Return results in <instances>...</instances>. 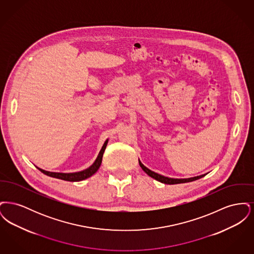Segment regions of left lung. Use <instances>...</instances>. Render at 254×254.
<instances>
[{"instance_id": "1", "label": "left lung", "mask_w": 254, "mask_h": 254, "mask_svg": "<svg viewBox=\"0 0 254 254\" xmlns=\"http://www.w3.org/2000/svg\"><path fill=\"white\" fill-rule=\"evenodd\" d=\"M139 165L140 167L142 168V169L145 171V173L150 176L151 178L157 180V181L161 182L163 184H167V185H175V184H182V183H189V182L195 181V180H198L202 177H204L205 174L203 175H200V176H195V177H191V178H186V179H175V178H169V177H166V176H163L161 174H158L156 172L150 170V169H147L146 167H145L141 161L139 160Z\"/></svg>"}]
</instances>
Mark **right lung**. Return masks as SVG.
I'll return each mask as SVG.
<instances>
[{
    "mask_svg": "<svg viewBox=\"0 0 254 254\" xmlns=\"http://www.w3.org/2000/svg\"><path fill=\"white\" fill-rule=\"evenodd\" d=\"M108 142H109V140H107L105 142V144L102 146V148H101V150H100V152H99V154L97 156L95 162L89 168H87L85 170H82V171H79V172H72V173H62V172L47 171V170H44V169H40V168H37V169H39L41 172H43L44 174L48 175V176L53 177V178H57V179H61V180H64V181L79 182L85 180L86 178L92 176L100 168V166L102 164L103 154L105 152V149L107 147Z\"/></svg>",
    "mask_w": 254,
    "mask_h": 254,
    "instance_id": "add662e5",
    "label": "right lung"
}]
</instances>
